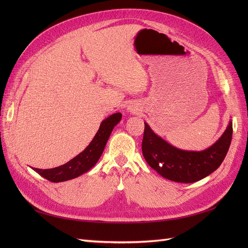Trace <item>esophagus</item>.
Instances as JSON below:
<instances>
[{"instance_id": "34e87169", "label": "esophagus", "mask_w": 248, "mask_h": 248, "mask_svg": "<svg viewBox=\"0 0 248 248\" xmlns=\"http://www.w3.org/2000/svg\"><path fill=\"white\" fill-rule=\"evenodd\" d=\"M128 111L133 112V114H136V112L138 111V108H134V107H129V108H128Z\"/></svg>"}]
</instances>
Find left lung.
<instances>
[{
	"label": "left lung",
	"instance_id": "1",
	"mask_svg": "<svg viewBox=\"0 0 248 248\" xmlns=\"http://www.w3.org/2000/svg\"><path fill=\"white\" fill-rule=\"evenodd\" d=\"M232 123L215 144L204 151H186L170 145L156 136L145 123L141 151L144 158L163 178L180 183H192L204 179L219 168L232 141Z\"/></svg>",
	"mask_w": 248,
	"mask_h": 248
}]
</instances>
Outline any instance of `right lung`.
<instances>
[{"mask_svg":"<svg viewBox=\"0 0 248 248\" xmlns=\"http://www.w3.org/2000/svg\"><path fill=\"white\" fill-rule=\"evenodd\" d=\"M121 112H116V114H112L106 120H103L99 126L98 131H97L89 146L81 153L74 157L70 161L63 164V166L48 170H33L43 178L48 180V181L55 183L67 181V180H71L85 174L99 160L112 129L121 121Z\"/></svg>","mask_w":248,"mask_h":248,"instance_id":"obj_1","label":"right lung"}]
</instances>
